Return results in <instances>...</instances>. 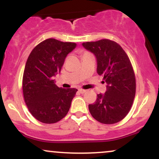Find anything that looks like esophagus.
I'll list each match as a JSON object with an SVG mask.
<instances>
[{
    "label": "esophagus",
    "instance_id": "1",
    "mask_svg": "<svg viewBox=\"0 0 159 159\" xmlns=\"http://www.w3.org/2000/svg\"><path fill=\"white\" fill-rule=\"evenodd\" d=\"M78 92H79L80 93L83 94V93H86V90H82V89H78Z\"/></svg>",
    "mask_w": 159,
    "mask_h": 159
}]
</instances>
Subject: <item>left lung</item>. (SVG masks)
Wrapping results in <instances>:
<instances>
[{
    "label": "left lung",
    "mask_w": 159,
    "mask_h": 159,
    "mask_svg": "<svg viewBox=\"0 0 159 159\" xmlns=\"http://www.w3.org/2000/svg\"><path fill=\"white\" fill-rule=\"evenodd\" d=\"M94 54L97 73L104 76L106 92L98 94L89 111L94 119L104 124L121 121L132 107L136 91L134 72L129 57L119 44L110 39L82 43Z\"/></svg>",
    "instance_id": "1"
}]
</instances>
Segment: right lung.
I'll use <instances>...</instances> for the list:
<instances>
[{"label": "right lung", "instance_id": "obj_1", "mask_svg": "<svg viewBox=\"0 0 159 159\" xmlns=\"http://www.w3.org/2000/svg\"><path fill=\"white\" fill-rule=\"evenodd\" d=\"M76 43L48 39L32 50L25 65L22 89L27 108L36 120L54 123L63 119L70 108L78 90L60 88L53 77L61 72L69 53Z\"/></svg>", "mask_w": 159, "mask_h": 159}]
</instances>
